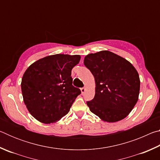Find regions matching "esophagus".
<instances>
[{"label": "esophagus", "instance_id": "1", "mask_svg": "<svg viewBox=\"0 0 160 160\" xmlns=\"http://www.w3.org/2000/svg\"><path fill=\"white\" fill-rule=\"evenodd\" d=\"M80 90H81V92H82V94H84V93H85V88H80Z\"/></svg>", "mask_w": 160, "mask_h": 160}]
</instances>
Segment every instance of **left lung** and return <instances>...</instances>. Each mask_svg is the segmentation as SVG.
<instances>
[{
	"mask_svg": "<svg viewBox=\"0 0 160 160\" xmlns=\"http://www.w3.org/2000/svg\"><path fill=\"white\" fill-rule=\"evenodd\" d=\"M95 80V95L87 102L102 121L113 123L126 118L138 100L140 78L129 61L109 51L90 53L84 59Z\"/></svg>",
	"mask_w": 160,
	"mask_h": 160,
	"instance_id": "1",
	"label": "left lung"
}]
</instances>
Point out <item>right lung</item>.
I'll use <instances>...</instances> for the list:
<instances>
[{
  "label": "right lung",
  "instance_id": "right-lung-1",
  "mask_svg": "<svg viewBox=\"0 0 160 160\" xmlns=\"http://www.w3.org/2000/svg\"><path fill=\"white\" fill-rule=\"evenodd\" d=\"M80 56L56 54L29 66L21 82L23 100L29 112L40 122L53 123L69 112L79 88L72 86L71 70Z\"/></svg>",
  "mask_w": 160,
  "mask_h": 160
}]
</instances>
